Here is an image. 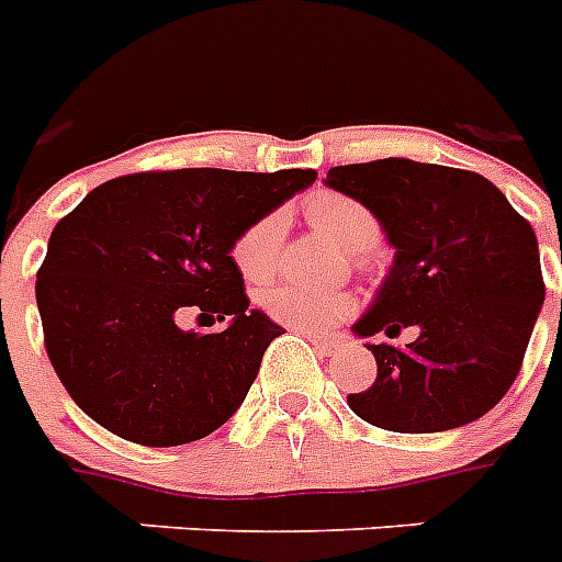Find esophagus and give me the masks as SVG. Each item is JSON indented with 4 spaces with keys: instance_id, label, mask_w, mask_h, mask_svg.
<instances>
[{
    "instance_id": "obj_1",
    "label": "esophagus",
    "mask_w": 562,
    "mask_h": 562,
    "mask_svg": "<svg viewBox=\"0 0 562 562\" xmlns=\"http://www.w3.org/2000/svg\"><path fill=\"white\" fill-rule=\"evenodd\" d=\"M308 340L314 344V349H321V355H335L344 346V340L335 335H308Z\"/></svg>"
}]
</instances>
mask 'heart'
<instances>
[{"mask_svg":"<svg viewBox=\"0 0 562 562\" xmlns=\"http://www.w3.org/2000/svg\"><path fill=\"white\" fill-rule=\"evenodd\" d=\"M305 218L317 231L335 239L346 250L372 248L378 241V222L358 199L344 193H314L303 204ZM282 245L280 213H266L250 222L231 245V262L248 282L268 280L277 268ZM259 305L271 321L300 331H326L335 323L346 321L355 308L352 294L346 291H314L303 285H273L259 294Z\"/></svg>","mask_w":562,"mask_h":562,"instance_id":"obj_1","label":"heart"}]
</instances>
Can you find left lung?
<instances>
[{"mask_svg":"<svg viewBox=\"0 0 562 562\" xmlns=\"http://www.w3.org/2000/svg\"><path fill=\"white\" fill-rule=\"evenodd\" d=\"M326 184L381 222L395 259L355 335L375 384L349 395L363 422L392 432H441L494 409L519 375L546 300L531 225L485 176L409 158L331 167Z\"/></svg>","mask_w":562,"mask_h":562,"instance_id":"obj_1","label":"left lung"}]
</instances>
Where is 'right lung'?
Listing matches in <instances>:
<instances>
[{"instance_id": "add662e5", "label": "right lung", "mask_w": 562, "mask_h": 562, "mask_svg": "<svg viewBox=\"0 0 562 562\" xmlns=\"http://www.w3.org/2000/svg\"><path fill=\"white\" fill-rule=\"evenodd\" d=\"M317 172H132L94 187L36 271L45 352L66 392L121 439L176 447L218 430L282 328L248 308L231 245ZM184 311L227 319L184 333Z\"/></svg>"}]
</instances>
